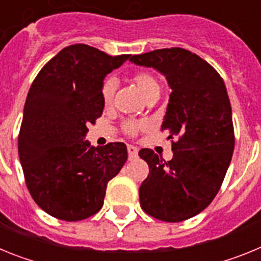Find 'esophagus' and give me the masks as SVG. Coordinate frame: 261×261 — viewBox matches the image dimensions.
Wrapping results in <instances>:
<instances>
[{
	"mask_svg": "<svg viewBox=\"0 0 261 261\" xmlns=\"http://www.w3.org/2000/svg\"><path fill=\"white\" fill-rule=\"evenodd\" d=\"M128 155H129V159L137 158V155H138L137 147L133 146V145H128Z\"/></svg>",
	"mask_w": 261,
	"mask_h": 261,
	"instance_id": "34e87169",
	"label": "esophagus"
}]
</instances>
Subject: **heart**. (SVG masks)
Listing matches in <instances>:
<instances>
[{"mask_svg": "<svg viewBox=\"0 0 261 261\" xmlns=\"http://www.w3.org/2000/svg\"><path fill=\"white\" fill-rule=\"evenodd\" d=\"M132 82L140 90V93L145 96V99L158 96L159 82L150 73H147V71H137V73L132 75ZM115 90H116L115 80L114 78H107L103 82L102 90H100L102 100L106 106H110L112 100H114ZM123 128L128 135H136L138 130L146 128V124L142 123V121H136V120H126V121H124Z\"/></svg>", "mask_w": 261, "mask_h": 261, "instance_id": "obj_1", "label": "heart"}]
</instances>
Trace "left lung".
Masks as SVG:
<instances>
[{"instance_id":"left-lung-1","label":"left lung","mask_w":261,"mask_h":261,"mask_svg":"<svg viewBox=\"0 0 261 261\" xmlns=\"http://www.w3.org/2000/svg\"><path fill=\"white\" fill-rule=\"evenodd\" d=\"M129 61L161 71L172 90L162 130L175 138L174 156L165 161L150 149L140 150L149 165L140 187L141 208L165 222L188 220L213 201L231 162L235 138L225 82L211 64L183 48L135 55Z\"/></svg>"}]
</instances>
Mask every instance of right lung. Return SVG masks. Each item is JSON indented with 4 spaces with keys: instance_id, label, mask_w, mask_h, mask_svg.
Wrapping results in <instances>:
<instances>
[{
    "instance_id": "1",
    "label": "right lung",
    "mask_w": 261,
    "mask_h": 261,
    "mask_svg": "<svg viewBox=\"0 0 261 261\" xmlns=\"http://www.w3.org/2000/svg\"><path fill=\"white\" fill-rule=\"evenodd\" d=\"M129 57L69 45L43 66L30 87L18 153L30 195L55 218L73 222L98 213L107 183L128 158L123 142L95 147L85 136L102 116L103 80Z\"/></svg>"
}]
</instances>
